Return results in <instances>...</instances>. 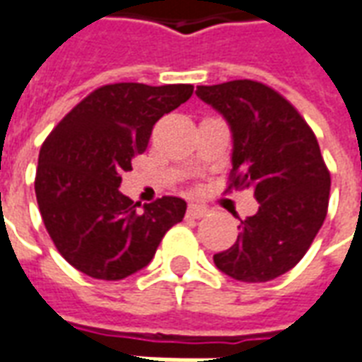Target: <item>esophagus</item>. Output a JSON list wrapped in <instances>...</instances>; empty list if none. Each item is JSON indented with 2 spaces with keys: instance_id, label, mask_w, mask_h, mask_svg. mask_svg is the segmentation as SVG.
Wrapping results in <instances>:
<instances>
[{
  "instance_id": "esophagus-1",
  "label": "esophagus",
  "mask_w": 362,
  "mask_h": 362,
  "mask_svg": "<svg viewBox=\"0 0 362 362\" xmlns=\"http://www.w3.org/2000/svg\"><path fill=\"white\" fill-rule=\"evenodd\" d=\"M207 209L203 207V205H197V203H192L188 207V213L186 215L189 216V218H203V216H207Z\"/></svg>"
}]
</instances>
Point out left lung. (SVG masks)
Here are the masks:
<instances>
[{
	"label": "left lung",
	"mask_w": 362,
	"mask_h": 362,
	"mask_svg": "<svg viewBox=\"0 0 362 362\" xmlns=\"http://www.w3.org/2000/svg\"><path fill=\"white\" fill-rule=\"evenodd\" d=\"M195 93L232 132L228 188H251L259 202L234 245L213 261L240 282L274 280L303 259L326 218L330 173L317 136L288 99L255 80L197 86Z\"/></svg>",
	"instance_id": "8db88e82"
}]
</instances>
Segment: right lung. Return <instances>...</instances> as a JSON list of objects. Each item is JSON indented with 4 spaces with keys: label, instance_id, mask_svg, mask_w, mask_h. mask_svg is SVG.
<instances>
[{
    "label": "right lung",
    "instance_id": "1",
    "mask_svg": "<svg viewBox=\"0 0 362 362\" xmlns=\"http://www.w3.org/2000/svg\"><path fill=\"white\" fill-rule=\"evenodd\" d=\"M192 84L101 86L53 128L40 149L36 199L66 263L98 280H122L151 263L163 235L186 215L165 195L138 209L119 192L155 122L186 103Z\"/></svg>",
    "mask_w": 362,
    "mask_h": 362
}]
</instances>
